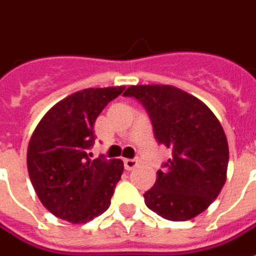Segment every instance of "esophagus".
Here are the masks:
<instances>
[{"label":"esophagus","mask_w":256,"mask_h":256,"mask_svg":"<svg viewBox=\"0 0 256 256\" xmlns=\"http://www.w3.org/2000/svg\"><path fill=\"white\" fill-rule=\"evenodd\" d=\"M123 164H124V169L126 170H132V169H134L136 166L138 165V160L137 159H124Z\"/></svg>","instance_id":"esophagus-1"}]
</instances>
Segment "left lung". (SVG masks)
<instances>
[{"label":"left lung","instance_id":"left-lung-1","mask_svg":"<svg viewBox=\"0 0 256 256\" xmlns=\"http://www.w3.org/2000/svg\"><path fill=\"white\" fill-rule=\"evenodd\" d=\"M123 96L142 104L156 141L172 151L166 170H158L144 194L146 205L168 220L196 218L226 182L228 146L220 122L201 100L173 86H130Z\"/></svg>","mask_w":256,"mask_h":256}]
</instances>
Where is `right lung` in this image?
<instances>
[{
  "label": "right lung",
  "instance_id": "right-lung-1",
  "mask_svg": "<svg viewBox=\"0 0 256 256\" xmlns=\"http://www.w3.org/2000/svg\"><path fill=\"white\" fill-rule=\"evenodd\" d=\"M124 87L86 88L55 104L37 124L28 146V170L36 194L60 219L87 223L110 208L123 160L91 159L94 123Z\"/></svg>",
  "mask_w": 256,
  "mask_h": 256
}]
</instances>
